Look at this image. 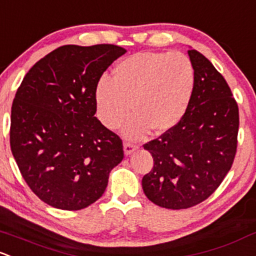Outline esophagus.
<instances>
[{"mask_svg": "<svg viewBox=\"0 0 256 256\" xmlns=\"http://www.w3.org/2000/svg\"><path fill=\"white\" fill-rule=\"evenodd\" d=\"M136 150H138V146H137V144H131V142H125V144H124V152H125L126 156L131 154V153L135 152Z\"/></svg>", "mask_w": 256, "mask_h": 256, "instance_id": "obj_1", "label": "esophagus"}]
</instances>
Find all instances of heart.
<instances>
[{"instance_id": "b5f03b06", "label": "heart", "mask_w": 256, "mask_h": 256, "mask_svg": "<svg viewBox=\"0 0 256 256\" xmlns=\"http://www.w3.org/2000/svg\"><path fill=\"white\" fill-rule=\"evenodd\" d=\"M195 90V68L182 52H138L121 60L112 78L104 76L94 90L96 114L110 130L132 116L124 134L138 138L152 128L164 132L182 121Z\"/></svg>"}]
</instances>
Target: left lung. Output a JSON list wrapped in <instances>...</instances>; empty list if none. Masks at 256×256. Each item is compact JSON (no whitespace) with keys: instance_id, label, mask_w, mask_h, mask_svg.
<instances>
[{"instance_id":"8db88e82","label":"left lung","mask_w":256,"mask_h":256,"mask_svg":"<svg viewBox=\"0 0 256 256\" xmlns=\"http://www.w3.org/2000/svg\"><path fill=\"white\" fill-rule=\"evenodd\" d=\"M195 90L182 121L144 144L153 168L142 178L144 195L166 208L205 201L232 168L238 144L239 110L222 74L198 51L188 50Z\"/></svg>"}]
</instances>
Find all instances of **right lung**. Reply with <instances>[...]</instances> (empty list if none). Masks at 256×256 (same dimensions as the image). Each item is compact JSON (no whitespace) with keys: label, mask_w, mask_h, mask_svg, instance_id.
<instances>
[{"label":"right lung","mask_w":256,"mask_h":256,"mask_svg":"<svg viewBox=\"0 0 256 256\" xmlns=\"http://www.w3.org/2000/svg\"><path fill=\"white\" fill-rule=\"evenodd\" d=\"M125 52L112 44L64 45L22 80L10 110V150L28 186L48 205L66 211L92 205L122 160L121 138L94 116V90Z\"/></svg>","instance_id":"right-lung-1"}]
</instances>
